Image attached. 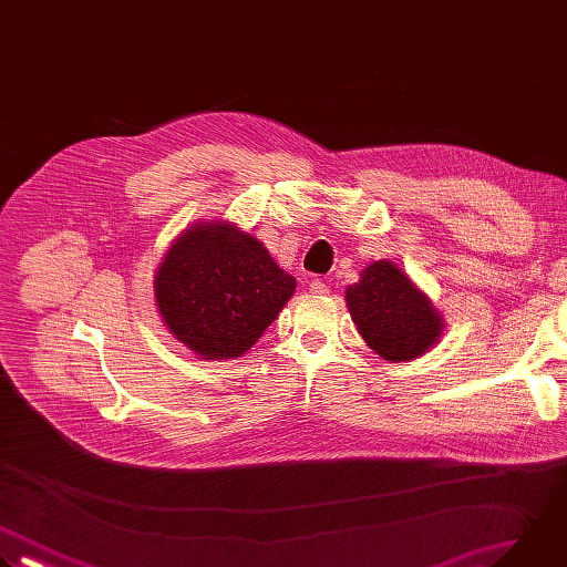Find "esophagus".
Instances as JSON below:
<instances>
[{
  "label": "esophagus",
  "instance_id": "1",
  "mask_svg": "<svg viewBox=\"0 0 567 567\" xmlns=\"http://www.w3.org/2000/svg\"><path fill=\"white\" fill-rule=\"evenodd\" d=\"M310 292L317 295V297H323V295L330 292V286H328L326 281H321V279H315V281L310 284Z\"/></svg>",
  "mask_w": 567,
  "mask_h": 567
}]
</instances>
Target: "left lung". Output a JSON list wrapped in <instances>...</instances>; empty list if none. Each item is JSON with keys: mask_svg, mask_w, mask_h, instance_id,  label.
I'll return each instance as SVG.
<instances>
[{"mask_svg": "<svg viewBox=\"0 0 567 567\" xmlns=\"http://www.w3.org/2000/svg\"><path fill=\"white\" fill-rule=\"evenodd\" d=\"M346 303L363 341L385 361L425 354L443 332L432 301L392 261H374L348 286Z\"/></svg>", "mask_w": 567, "mask_h": 567, "instance_id": "left-lung-1", "label": "left lung"}]
</instances>
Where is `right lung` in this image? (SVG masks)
<instances>
[{"instance_id": "right-lung-1", "label": "right lung", "mask_w": 567, "mask_h": 567, "mask_svg": "<svg viewBox=\"0 0 567 567\" xmlns=\"http://www.w3.org/2000/svg\"><path fill=\"white\" fill-rule=\"evenodd\" d=\"M295 288L259 239L226 221L186 228L155 275L166 328L199 359L215 361L248 352Z\"/></svg>"}]
</instances>
